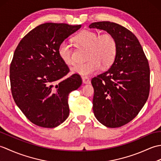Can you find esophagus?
Masks as SVG:
<instances>
[{"label": "esophagus", "instance_id": "34e87169", "mask_svg": "<svg viewBox=\"0 0 161 161\" xmlns=\"http://www.w3.org/2000/svg\"><path fill=\"white\" fill-rule=\"evenodd\" d=\"M82 81L84 84H89L90 83V79L88 77H82Z\"/></svg>", "mask_w": 161, "mask_h": 161}]
</instances>
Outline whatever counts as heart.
Listing matches in <instances>:
<instances>
[{
  "label": "heart",
  "instance_id": "heart-1",
  "mask_svg": "<svg viewBox=\"0 0 161 161\" xmlns=\"http://www.w3.org/2000/svg\"><path fill=\"white\" fill-rule=\"evenodd\" d=\"M79 46L88 50L87 61L84 64H77L71 68V73L81 76H88L96 73L102 66L104 68L111 66L118 51L117 42L111 34L104 32L100 35L91 30H84L75 38ZM58 54L64 63H73V50L67 42H62L58 47Z\"/></svg>",
  "mask_w": 161,
  "mask_h": 161
}]
</instances>
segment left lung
Segmentation results:
<instances>
[{
  "instance_id": "left-lung-1",
  "label": "left lung",
  "mask_w": 161,
  "mask_h": 161,
  "mask_svg": "<svg viewBox=\"0 0 161 161\" xmlns=\"http://www.w3.org/2000/svg\"><path fill=\"white\" fill-rule=\"evenodd\" d=\"M89 28L105 30L117 42L114 64L107 71L92 79L91 84L95 118L107 127H120L131 121L147 100L148 60L137 37L125 27L101 21L91 23Z\"/></svg>"
}]
</instances>
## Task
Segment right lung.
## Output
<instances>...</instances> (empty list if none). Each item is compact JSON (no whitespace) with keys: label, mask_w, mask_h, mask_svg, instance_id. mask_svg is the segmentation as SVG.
Wrapping results in <instances>:
<instances>
[{"label":"right lung","mask_w":161,"mask_h":161,"mask_svg":"<svg viewBox=\"0 0 161 161\" xmlns=\"http://www.w3.org/2000/svg\"><path fill=\"white\" fill-rule=\"evenodd\" d=\"M81 27L43 23L27 34L16 47L9 68L12 94L33 124L54 128L69 115L68 95L82 81L77 74L66 77L70 70L60 59L58 47Z\"/></svg>","instance_id":"right-lung-1"}]
</instances>
